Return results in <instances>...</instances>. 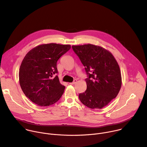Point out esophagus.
<instances>
[{
  "instance_id": "1",
  "label": "esophagus",
  "mask_w": 147,
  "mask_h": 147,
  "mask_svg": "<svg viewBox=\"0 0 147 147\" xmlns=\"http://www.w3.org/2000/svg\"><path fill=\"white\" fill-rule=\"evenodd\" d=\"M76 82H77V81H76V80H75L74 81V82H73L69 83V84H70V85H74V84H75L76 83Z\"/></svg>"
}]
</instances>
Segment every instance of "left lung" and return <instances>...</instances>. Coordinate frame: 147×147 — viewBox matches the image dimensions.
I'll use <instances>...</instances> for the list:
<instances>
[{
  "label": "left lung",
  "mask_w": 147,
  "mask_h": 147,
  "mask_svg": "<svg viewBox=\"0 0 147 147\" xmlns=\"http://www.w3.org/2000/svg\"><path fill=\"white\" fill-rule=\"evenodd\" d=\"M72 49L85 66L87 88L80 94L81 102L91 109H101L118 95L122 85L119 65L106 49L92 44L73 45Z\"/></svg>",
  "instance_id": "left-lung-1"
}]
</instances>
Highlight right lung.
<instances>
[{"label": "right lung", "instance_id": "obj_1", "mask_svg": "<svg viewBox=\"0 0 147 147\" xmlns=\"http://www.w3.org/2000/svg\"><path fill=\"white\" fill-rule=\"evenodd\" d=\"M70 45L54 43L42 44L25 55L19 72L22 91L32 102L48 107L61 98L65 86L58 76L56 63L61 56L71 49Z\"/></svg>", "mask_w": 147, "mask_h": 147}]
</instances>
